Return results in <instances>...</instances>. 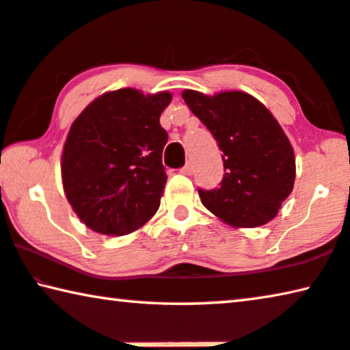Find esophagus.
Listing matches in <instances>:
<instances>
[{
  "mask_svg": "<svg viewBox=\"0 0 350 350\" xmlns=\"http://www.w3.org/2000/svg\"><path fill=\"white\" fill-rule=\"evenodd\" d=\"M180 172H181L183 175H192V174H193V167H192V164H191V163H187V164L185 165V167H183Z\"/></svg>",
  "mask_w": 350,
  "mask_h": 350,
  "instance_id": "34e87169",
  "label": "esophagus"
}]
</instances>
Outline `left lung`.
Returning a JSON list of instances; mask_svg holds the SVG:
<instances>
[{"label":"left lung","mask_w":350,"mask_h":350,"mask_svg":"<svg viewBox=\"0 0 350 350\" xmlns=\"http://www.w3.org/2000/svg\"><path fill=\"white\" fill-rule=\"evenodd\" d=\"M181 95L224 153L220 187L198 189L203 206L234 228L271 222L295 180L294 150L280 123L241 90L205 95L187 89Z\"/></svg>","instance_id":"8db88e82"}]
</instances>
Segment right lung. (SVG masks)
I'll list each match as a JSON object with an SVG mask.
<instances>
[{
	"label": "right lung",
	"mask_w": 350,
	"mask_h": 350,
	"mask_svg": "<svg viewBox=\"0 0 350 350\" xmlns=\"http://www.w3.org/2000/svg\"><path fill=\"white\" fill-rule=\"evenodd\" d=\"M170 92L125 88L105 92L70 126L62 150L66 197L79 220L100 234L142 228L158 211L167 133L159 123Z\"/></svg>",
	"instance_id": "1"
}]
</instances>
